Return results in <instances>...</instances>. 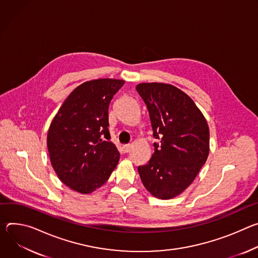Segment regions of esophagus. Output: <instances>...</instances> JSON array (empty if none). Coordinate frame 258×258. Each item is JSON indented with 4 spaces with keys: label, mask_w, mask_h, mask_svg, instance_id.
I'll return each mask as SVG.
<instances>
[{
    "label": "esophagus",
    "mask_w": 258,
    "mask_h": 258,
    "mask_svg": "<svg viewBox=\"0 0 258 258\" xmlns=\"http://www.w3.org/2000/svg\"><path fill=\"white\" fill-rule=\"evenodd\" d=\"M130 150H131V146H130V145H125V146H123V152H124V153H129Z\"/></svg>",
    "instance_id": "1"
}]
</instances>
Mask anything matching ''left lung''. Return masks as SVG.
Returning <instances> with one entry per match:
<instances>
[{
  "label": "left lung",
  "mask_w": 258,
  "mask_h": 258,
  "mask_svg": "<svg viewBox=\"0 0 258 258\" xmlns=\"http://www.w3.org/2000/svg\"><path fill=\"white\" fill-rule=\"evenodd\" d=\"M136 91L147 104L155 152L138 172L156 198L172 199L197 177L209 155V127L202 111L183 91L165 83H140Z\"/></svg>",
  "instance_id": "8db88e82"
}]
</instances>
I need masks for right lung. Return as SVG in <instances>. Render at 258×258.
Segmentation results:
<instances>
[{"label": "right lung", "instance_id": "add662e5", "mask_svg": "<svg viewBox=\"0 0 258 258\" xmlns=\"http://www.w3.org/2000/svg\"><path fill=\"white\" fill-rule=\"evenodd\" d=\"M124 80L97 79L81 84L53 118L47 147L58 178L71 189L91 194L102 186L120 154L108 132V106Z\"/></svg>", "mask_w": 258, "mask_h": 258}]
</instances>
